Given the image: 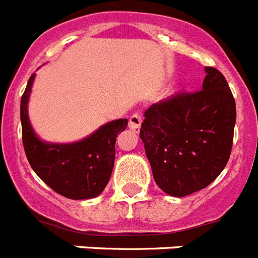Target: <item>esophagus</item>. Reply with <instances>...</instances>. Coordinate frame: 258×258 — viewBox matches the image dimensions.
<instances>
[{
    "label": "esophagus",
    "mask_w": 258,
    "mask_h": 258,
    "mask_svg": "<svg viewBox=\"0 0 258 258\" xmlns=\"http://www.w3.org/2000/svg\"><path fill=\"white\" fill-rule=\"evenodd\" d=\"M141 122H143V115H141V113L139 112L134 113V114L130 117V124H128L130 128L135 132H139V130H140V126H141Z\"/></svg>",
    "instance_id": "34e87169"
}]
</instances>
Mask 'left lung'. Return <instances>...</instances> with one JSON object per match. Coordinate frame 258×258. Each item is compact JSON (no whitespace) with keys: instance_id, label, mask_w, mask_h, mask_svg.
Masks as SVG:
<instances>
[{"instance_id":"8db88e82","label":"left lung","mask_w":258,"mask_h":258,"mask_svg":"<svg viewBox=\"0 0 258 258\" xmlns=\"http://www.w3.org/2000/svg\"><path fill=\"white\" fill-rule=\"evenodd\" d=\"M206 73L202 90L153 104L141 123L153 177L168 196L180 198L207 187L230 158L235 100L219 69L206 67Z\"/></svg>"}]
</instances>
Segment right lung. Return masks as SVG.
<instances>
[{
  "mask_svg": "<svg viewBox=\"0 0 258 258\" xmlns=\"http://www.w3.org/2000/svg\"><path fill=\"white\" fill-rule=\"evenodd\" d=\"M34 74L29 77L20 103L22 138L28 162L41 180L69 199L95 198L105 189L115 159V141L128 120L117 119L73 144H48L39 140L28 118V99Z\"/></svg>",
  "mask_w": 258,
  "mask_h": 258,
  "instance_id": "add662e5",
  "label": "right lung"
}]
</instances>
